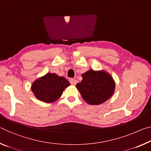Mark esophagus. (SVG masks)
Segmentation results:
<instances>
[{
  "label": "esophagus",
  "instance_id": "esophagus-1",
  "mask_svg": "<svg viewBox=\"0 0 151 151\" xmlns=\"http://www.w3.org/2000/svg\"><path fill=\"white\" fill-rule=\"evenodd\" d=\"M77 82H78L77 80L74 79V78H71V79L70 80V83L72 85H75L76 83H77Z\"/></svg>",
  "mask_w": 151,
  "mask_h": 151
}]
</instances>
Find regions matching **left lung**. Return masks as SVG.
<instances>
[{
	"label": "left lung",
	"mask_w": 151,
	"mask_h": 151,
	"mask_svg": "<svg viewBox=\"0 0 151 151\" xmlns=\"http://www.w3.org/2000/svg\"><path fill=\"white\" fill-rule=\"evenodd\" d=\"M81 76L83 80L76 87L87 104L93 106L101 104L113 95L116 85L106 71L89 70Z\"/></svg>",
	"instance_id": "1"
}]
</instances>
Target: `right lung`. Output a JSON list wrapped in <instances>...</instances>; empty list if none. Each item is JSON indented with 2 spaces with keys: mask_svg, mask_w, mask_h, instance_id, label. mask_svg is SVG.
Returning a JSON list of instances; mask_svg holds the SVG:
<instances>
[{
  "mask_svg": "<svg viewBox=\"0 0 151 151\" xmlns=\"http://www.w3.org/2000/svg\"><path fill=\"white\" fill-rule=\"evenodd\" d=\"M70 85L64 76L49 73L33 83L32 91L40 101L52 103L61 97L64 90Z\"/></svg>",
  "mask_w": 151,
  "mask_h": 151,
  "instance_id": "obj_1",
  "label": "right lung"
}]
</instances>
